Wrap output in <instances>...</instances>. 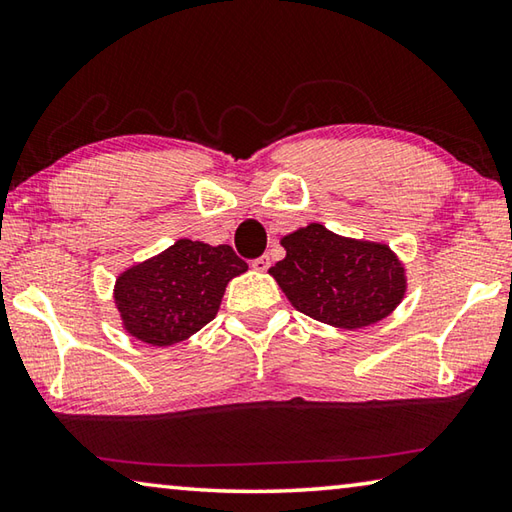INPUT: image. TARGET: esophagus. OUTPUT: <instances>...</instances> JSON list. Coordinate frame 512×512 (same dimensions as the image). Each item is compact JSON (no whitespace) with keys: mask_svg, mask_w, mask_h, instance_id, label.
Listing matches in <instances>:
<instances>
[{"mask_svg":"<svg viewBox=\"0 0 512 512\" xmlns=\"http://www.w3.org/2000/svg\"><path fill=\"white\" fill-rule=\"evenodd\" d=\"M250 266H253L255 268V271H266V268L268 266H271V257H268V255H262V257H257V259H253V264H250Z\"/></svg>","mask_w":512,"mask_h":512,"instance_id":"obj_1","label":"esophagus"}]
</instances>
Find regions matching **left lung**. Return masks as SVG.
I'll return each mask as SVG.
<instances>
[{"label": "left lung", "instance_id": "1", "mask_svg": "<svg viewBox=\"0 0 512 512\" xmlns=\"http://www.w3.org/2000/svg\"><path fill=\"white\" fill-rule=\"evenodd\" d=\"M282 246L287 257L268 273L293 307L320 323L368 327L404 298V268L384 244L345 239L309 223L284 237Z\"/></svg>", "mask_w": 512, "mask_h": 512}]
</instances>
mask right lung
<instances>
[{
	"label": "right lung",
	"mask_w": 512,
	"mask_h": 512,
	"mask_svg": "<svg viewBox=\"0 0 512 512\" xmlns=\"http://www.w3.org/2000/svg\"><path fill=\"white\" fill-rule=\"evenodd\" d=\"M246 271L248 264L230 246L178 239L162 255L121 273L115 302L128 334L164 348L210 323L225 284Z\"/></svg>",
	"instance_id": "obj_1"
}]
</instances>
